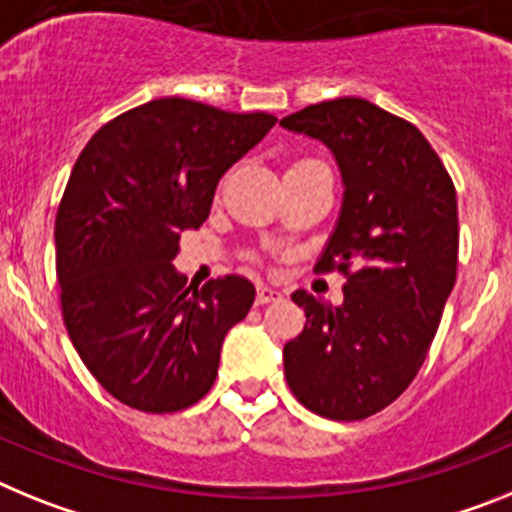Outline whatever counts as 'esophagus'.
Wrapping results in <instances>:
<instances>
[{
    "label": "esophagus",
    "mask_w": 512,
    "mask_h": 512,
    "mask_svg": "<svg viewBox=\"0 0 512 512\" xmlns=\"http://www.w3.org/2000/svg\"><path fill=\"white\" fill-rule=\"evenodd\" d=\"M279 298H282V292L274 290V287H269V285L256 287V303H259V305L274 303V300H279Z\"/></svg>",
    "instance_id": "1"
}]
</instances>
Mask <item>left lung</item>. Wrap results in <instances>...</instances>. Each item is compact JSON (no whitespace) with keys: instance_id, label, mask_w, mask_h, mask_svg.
I'll return each instance as SVG.
<instances>
[{"instance_id":"1","label":"left lung","mask_w":512,"mask_h":512,"mask_svg":"<svg viewBox=\"0 0 512 512\" xmlns=\"http://www.w3.org/2000/svg\"><path fill=\"white\" fill-rule=\"evenodd\" d=\"M279 124L339 165L342 209L316 269L347 277L339 305L292 292L305 329L282 349L287 386L310 412L355 422L399 399L435 339L456 285V189L422 131L370 100H323Z\"/></svg>"}]
</instances>
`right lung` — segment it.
Returning a JSON list of instances; mask_svg holds the SVG:
<instances>
[{"label": "right lung", "mask_w": 512, "mask_h": 512, "mask_svg": "<svg viewBox=\"0 0 512 512\" xmlns=\"http://www.w3.org/2000/svg\"><path fill=\"white\" fill-rule=\"evenodd\" d=\"M277 124L186 98L150 100L85 144L56 212L61 316L77 355L121 404L181 412L207 396L225 334L256 287L227 274L186 287L173 259L209 217L225 170Z\"/></svg>", "instance_id": "obj_1"}]
</instances>
